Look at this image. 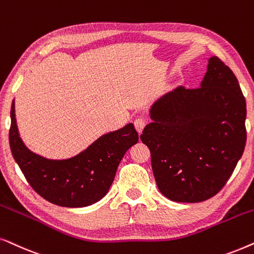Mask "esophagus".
I'll return each mask as SVG.
<instances>
[{"mask_svg": "<svg viewBox=\"0 0 254 254\" xmlns=\"http://www.w3.org/2000/svg\"><path fill=\"white\" fill-rule=\"evenodd\" d=\"M133 124H134V127H136V130L140 133L145 127V125H146V120H145L144 117H138L134 120Z\"/></svg>", "mask_w": 254, "mask_h": 254, "instance_id": "1", "label": "esophagus"}]
</instances>
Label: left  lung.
<instances>
[{"label":"left lung","mask_w":254,"mask_h":254,"mask_svg":"<svg viewBox=\"0 0 254 254\" xmlns=\"http://www.w3.org/2000/svg\"><path fill=\"white\" fill-rule=\"evenodd\" d=\"M140 139L151 152L159 190L197 203L224 187L246 143V102L237 77L211 57L201 87L179 86L151 109Z\"/></svg>","instance_id":"1"}]
</instances>
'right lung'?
I'll use <instances>...</instances> for the list:
<instances>
[{
	"label": "right lung",
	"instance_id": "right-lung-1",
	"mask_svg": "<svg viewBox=\"0 0 254 254\" xmlns=\"http://www.w3.org/2000/svg\"><path fill=\"white\" fill-rule=\"evenodd\" d=\"M9 144L26 181L51 203L68 208L87 207L100 201L109 190L125 152L137 144L133 124L107 133L76 157L49 160L33 153L19 138L15 103L10 110Z\"/></svg>",
	"mask_w": 254,
	"mask_h": 254
}]
</instances>
